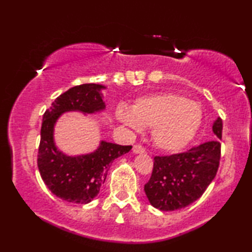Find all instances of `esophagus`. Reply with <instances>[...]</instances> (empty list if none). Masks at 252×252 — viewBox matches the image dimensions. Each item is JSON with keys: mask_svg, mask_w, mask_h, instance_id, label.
<instances>
[{"mask_svg": "<svg viewBox=\"0 0 252 252\" xmlns=\"http://www.w3.org/2000/svg\"><path fill=\"white\" fill-rule=\"evenodd\" d=\"M133 153L134 154H142V153H146V148L140 146V144H135V146L133 147Z\"/></svg>", "mask_w": 252, "mask_h": 252, "instance_id": "1", "label": "esophagus"}]
</instances>
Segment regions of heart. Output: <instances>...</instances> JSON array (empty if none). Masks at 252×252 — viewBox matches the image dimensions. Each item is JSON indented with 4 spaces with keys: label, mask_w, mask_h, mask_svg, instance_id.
<instances>
[{
    "label": "heart",
    "mask_w": 252,
    "mask_h": 252,
    "mask_svg": "<svg viewBox=\"0 0 252 252\" xmlns=\"http://www.w3.org/2000/svg\"><path fill=\"white\" fill-rule=\"evenodd\" d=\"M130 111L120 108L117 117L124 125L135 130L151 127L155 144L165 151H178L187 146L202 122L201 105L177 93L140 97Z\"/></svg>",
    "instance_id": "heart-1"
}]
</instances>
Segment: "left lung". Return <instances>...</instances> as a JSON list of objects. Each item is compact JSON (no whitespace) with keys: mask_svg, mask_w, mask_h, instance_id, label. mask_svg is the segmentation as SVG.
I'll use <instances>...</instances> for the list:
<instances>
[{"mask_svg":"<svg viewBox=\"0 0 252 252\" xmlns=\"http://www.w3.org/2000/svg\"><path fill=\"white\" fill-rule=\"evenodd\" d=\"M212 129L221 140L222 120L217 119ZM220 156L218 140L197 144L185 153L155 156L153 173L144 185L150 204L161 211H174L194 203L215 179Z\"/></svg>","mask_w":252,"mask_h":252,"instance_id":"left-lung-1","label":"left lung"}]
</instances>
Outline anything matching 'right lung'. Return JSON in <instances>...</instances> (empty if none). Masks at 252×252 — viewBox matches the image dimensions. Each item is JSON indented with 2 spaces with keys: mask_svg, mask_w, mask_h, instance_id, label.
Returning a JSON list of instances; mask_svg holds the SVG:
<instances>
[{
  "mask_svg": "<svg viewBox=\"0 0 252 252\" xmlns=\"http://www.w3.org/2000/svg\"><path fill=\"white\" fill-rule=\"evenodd\" d=\"M102 88L104 87L96 84L72 87L58 96L43 115L37 167L44 185L63 201L80 204L91 202L104 184L112 161L132 149V146H119L102 141L94 153L68 157L55 147L53 130L58 117L72 110L85 113L103 110L105 104L98 92Z\"/></svg>",
  "mask_w": 252,
  "mask_h": 252,
  "instance_id": "1",
  "label": "right lung"
}]
</instances>
